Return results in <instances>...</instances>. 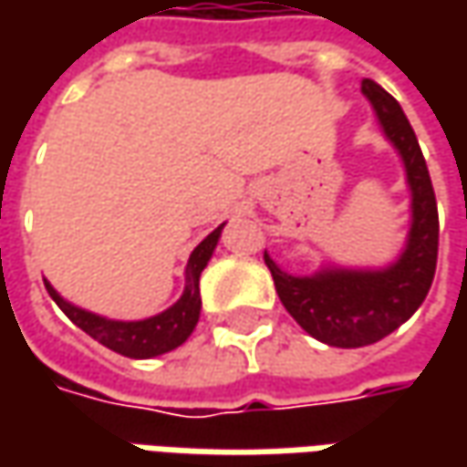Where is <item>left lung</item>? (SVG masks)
Returning a JSON list of instances; mask_svg holds the SVG:
<instances>
[{
    "instance_id": "obj_1",
    "label": "left lung",
    "mask_w": 467,
    "mask_h": 467,
    "mask_svg": "<svg viewBox=\"0 0 467 467\" xmlns=\"http://www.w3.org/2000/svg\"><path fill=\"white\" fill-rule=\"evenodd\" d=\"M387 140L398 148L410 187V231L403 254L385 270H319L298 278L265 252L283 306L312 337L335 348H361L398 330L423 304L440 252V215L431 176L400 103L374 80L361 82Z\"/></svg>"
}]
</instances>
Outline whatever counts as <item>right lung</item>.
<instances>
[{
	"mask_svg": "<svg viewBox=\"0 0 467 467\" xmlns=\"http://www.w3.org/2000/svg\"><path fill=\"white\" fill-rule=\"evenodd\" d=\"M221 228L218 225L205 242L200 244L192 257L187 262V285H184V294L182 298L166 309V312L148 317V319H140V322H119V319H106L93 312H85L80 306L64 301L54 285L44 280L48 296L57 301V306L62 309L80 330H85L90 337H96L100 346L117 350L127 358H153L161 353H169V350L179 348L184 340H187L197 319H200V309H202V298H200V275L207 267V262L213 257V249L221 239Z\"/></svg>",
	"mask_w": 467,
	"mask_h": 467,
	"instance_id": "obj_1",
	"label": "right lung"
}]
</instances>
